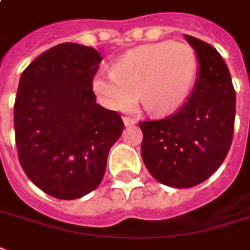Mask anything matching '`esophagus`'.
Here are the masks:
<instances>
[{"label": "esophagus", "mask_w": 250, "mask_h": 250, "mask_svg": "<svg viewBox=\"0 0 250 250\" xmlns=\"http://www.w3.org/2000/svg\"><path fill=\"white\" fill-rule=\"evenodd\" d=\"M123 121H124V124H125V126H133V125L137 123L136 120L132 117H124Z\"/></svg>", "instance_id": "obj_1"}]
</instances>
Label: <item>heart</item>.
<instances>
[{
  "label": "heart",
  "instance_id": "heart-1",
  "mask_svg": "<svg viewBox=\"0 0 250 250\" xmlns=\"http://www.w3.org/2000/svg\"><path fill=\"white\" fill-rule=\"evenodd\" d=\"M198 59L185 43L163 41L124 54L113 71L93 79V91L108 108L127 110L137 93L146 110L165 114L178 109L192 88Z\"/></svg>",
  "mask_w": 250,
  "mask_h": 250
}]
</instances>
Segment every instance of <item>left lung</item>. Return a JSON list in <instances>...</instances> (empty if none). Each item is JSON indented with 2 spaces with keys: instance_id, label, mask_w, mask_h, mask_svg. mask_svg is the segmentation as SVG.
Wrapping results in <instances>:
<instances>
[{
  "instance_id": "8db88e82",
  "label": "left lung",
  "mask_w": 250,
  "mask_h": 250,
  "mask_svg": "<svg viewBox=\"0 0 250 250\" xmlns=\"http://www.w3.org/2000/svg\"><path fill=\"white\" fill-rule=\"evenodd\" d=\"M196 54L199 75L179 110L163 120L144 121L141 154L159 183L189 188L220 167L233 138L236 93L229 69L216 48L186 35Z\"/></svg>"
}]
</instances>
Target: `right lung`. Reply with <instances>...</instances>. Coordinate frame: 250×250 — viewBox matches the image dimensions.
<instances>
[{"label":"right lung","instance_id":"1","mask_svg":"<svg viewBox=\"0 0 250 250\" xmlns=\"http://www.w3.org/2000/svg\"><path fill=\"white\" fill-rule=\"evenodd\" d=\"M103 58L92 47L61 43L22 72L14 104L21 166L34 185L63 200L89 194L103 181L121 116L103 108L93 78Z\"/></svg>","mask_w":250,"mask_h":250}]
</instances>
